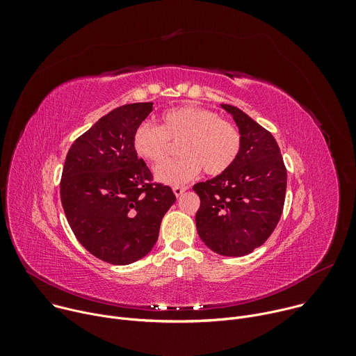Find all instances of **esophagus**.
Instances as JSON below:
<instances>
[{
	"label": "esophagus",
	"mask_w": 356,
	"mask_h": 356,
	"mask_svg": "<svg viewBox=\"0 0 356 356\" xmlns=\"http://www.w3.org/2000/svg\"><path fill=\"white\" fill-rule=\"evenodd\" d=\"M186 190H187V187H184V186H175L173 187V193L176 194V197H180Z\"/></svg>",
	"instance_id": "1"
}]
</instances>
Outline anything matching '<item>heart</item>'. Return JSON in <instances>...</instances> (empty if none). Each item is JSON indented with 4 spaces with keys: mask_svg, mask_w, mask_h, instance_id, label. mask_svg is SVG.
I'll list each match as a JSON object with an SVG mask.
<instances>
[{
    "mask_svg": "<svg viewBox=\"0 0 356 356\" xmlns=\"http://www.w3.org/2000/svg\"><path fill=\"white\" fill-rule=\"evenodd\" d=\"M180 143L181 156L155 170L158 180L179 186L193 180L201 170L209 176L225 173L241 150V132L232 122L211 110L183 106L162 115V127L142 122L136 127L132 145L136 155L152 165H161Z\"/></svg>",
    "mask_w": 356,
    "mask_h": 356,
    "instance_id": "obj_1",
    "label": "heart"
}]
</instances>
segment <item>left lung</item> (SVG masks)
I'll use <instances>...</instances> for the list:
<instances>
[{
	"instance_id": "8db88e82",
	"label": "left lung",
	"mask_w": 356,
	"mask_h": 356,
	"mask_svg": "<svg viewBox=\"0 0 356 356\" xmlns=\"http://www.w3.org/2000/svg\"><path fill=\"white\" fill-rule=\"evenodd\" d=\"M221 107L238 125L241 150L225 173L193 186L201 201L195 225L211 250L243 257L275 231L283 213L287 172L268 129L234 106Z\"/></svg>"
}]
</instances>
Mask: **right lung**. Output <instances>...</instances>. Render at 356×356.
Returning a JSON list of instances; mask_svg holds the SVG:
<instances>
[{
    "mask_svg": "<svg viewBox=\"0 0 356 356\" xmlns=\"http://www.w3.org/2000/svg\"><path fill=\"white\" fill-rule=\"evenodd\" d=\"M154 103L118 107L70 146L60 198L77 241L111 265L132 264L158 241L163 216L176 201L169 186L154 183L132 136Z\"/></svg>",
    "mask_w": 356,
    "mask_h": 356,
    "instance_id": "add662e5",
    "label": "right lung"
}]
</instances>
